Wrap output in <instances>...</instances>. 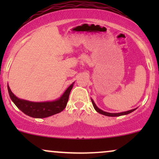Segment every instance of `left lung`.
Listing matches in <instances>:
<instances>
[{
  "label": "left lung",
  "instance_id": "obj_1",
  "mask_svg": "<svg viewBox=\"0 0 159 159\" xmlns=\"http://www.w3.org/2000/svg\"><path fill=\"white\" fill-rule=\"evenodd\" d=\"M91 102H92L93 105V107L95 108V110L97 111L98 113H99V114H103V115H105V116H123V115H126V114H130V113L133 112V111H135L137 109V108L132 109V110L124 111V112H120V113H109V112H106V111H104L102 110H101V109L98 108V107L96 106V105L95 104L94 101L92 99V98H91Z\"/></svg>",
  "mask_w": 159,
  "mask_h": 159
}]
</instances>
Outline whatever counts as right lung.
Returning a JSON list of instances; mask_svg holds the SVG:
<instances>
[{"label": "right lung", "mask_w": 159, "mask_h": 159, "mask_svg": "<svg viewBox=\"0 0 159 159\" xmlns=\"http://www.w3.org/2000/svg\"><path fill=\"white\" fill-rule=\"evenodd\" d=\"M73 84L74 82L65 90L61 97L57 100L51 102H34L21 99L13 94L8 84H7V89L11 100L24 114L34 118H45L58 114L64 110L67 105L69 93L73 87Z\"/></svg>", "instance_id": "add662e5"}]
</instances>
